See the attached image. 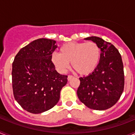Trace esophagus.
<instances>
[{
  "label": "esophagus",
  "mask_w": 135,
  "mask_h": 135,
  "mask_svg": "<svg viewBox=\"0 0 135 135\" xmlns=\"http://www.w3.org/2000/svg\"><path fill=\"white\" fill-rule=\"evenodd\" d=\"M74 78V76H71V75H69L68 76V80H70L71 79H72V78Z\"/></svg>",
  "instance_id": "obj_1"
}]
</instances>
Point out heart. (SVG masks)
<instances>
[{
  "label": "heart",
  "mask_w": 135,
  "mask_h": 135,
  "mask_svg": "<svg viewBox=\"0 0 135 135\" xmlns=\"http://www.w3.org/2000/svg\"><path fill=\"white\" fill-rule=\"evenodd\" d=\"M101 59V49L93 41L70 42L61 46L59 53L51 55V61L60 73L71 66L80 75H88L95 70Z\"/></svg>",
  "instance_id": "obj_1"
}]
</instances>
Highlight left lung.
I'll return each instance as SVG.
<instances>
[{
    "mask_svg": "<svg viewBox=\"0 0 135 135\" xmlns=\"http://www.w3.org/2000/svg\"><path fill=\"white\" fill-rule=\"evenodd\" d=\"M85 40L96 42L101 49L98 66L89 76L80 78L77 95L86 107L95 110L112 108L120 98L124 87V74L122 57L110 42L96 36Z\"/></svg>",
    "mask_w": 135,
    "mask_h": 135,
    "instance_id": "1",
    "label": "left lung"
}]
</instances>
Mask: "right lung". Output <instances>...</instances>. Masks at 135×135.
<instances>
[{
  "mask_svg": "<svg viewBox=\"0 0 135 135\" xmlns=\"http://www.w3.org/2000/svg\"><path fill=\"white\" fill-rule=\"evenodd\" d=\"M56 41L39 38L20 50L12 64L14 98L23 109L40 114L53 108L59 101L68 76L55 70L51 55Z\"/></svg>",
  "mask_w": 135,
  "mask_h": 135,
  "instance_id": "add662e5",
  "label": "right lung"
}]
</instances>
